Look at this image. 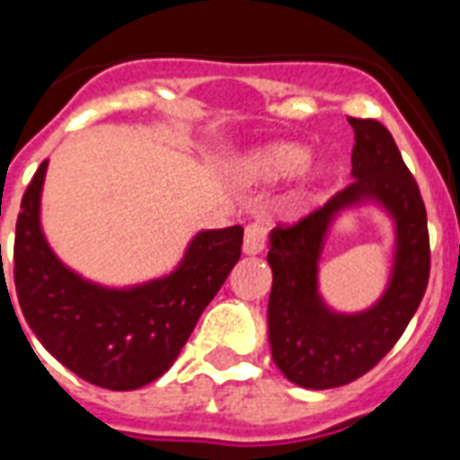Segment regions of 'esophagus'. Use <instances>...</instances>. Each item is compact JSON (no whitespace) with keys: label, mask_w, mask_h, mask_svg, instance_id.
Listing matches in <instances>:
<instances>
[{"label":"esophagus","mask_w":460,"mask_h":460,"mask_svg":"<svg viewBox=\"0 0 460 460\" xmlns=\"http://www.w3.org/2000/svg\"><path fill=\"white\" fill-rule=\"evenodd\" d=\"M267 243V226L265 224H248L243 236V252L248 255H258L265 251Z\"/></svg>","instance_id":"34e87169"}]
</instances>
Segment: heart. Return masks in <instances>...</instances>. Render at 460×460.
<instances>
[{
	"label": "heart",
	"mask_w": 460,
	"mask_h": 460,
	"mask_svg": "<svg viewBox=\"0 0 460 460\" xmlns=\"http://www.w3.org/2000/svg\"><path fill=\"white\" fill-rule=\"evenodd\" d=\"M307 159H310V150L305 146L279 140V143L255 147L243 157H238L231 166V176L238 186H267V183H277V181L301 172L307 164Z\"/></svg>",
	"instance_id": "1"
}]
</instances>
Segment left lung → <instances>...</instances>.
Returning <instances> with one entry per match:
<instances>
[{
  "label": "left lung",
  "instance_id": "obj_1",
  "mask_svg": "<svg viewBox=\"0 0 460 460\" xmlns=\"http://www.w3.org/2000/svg\"><path fill=\"white\" fill-rule=\"evenodd\" d=\"M349 121L356 131L353 181L301 222L270 234L272 358L288 382L305 389H334L372 370L406 332L429 279L428 212L413 173L379 121ZM363 201H377L394 219L393 279L383 298L363 314H334L316 291L321 248L333 217Z\"/></svg>",
  "mask_w": 460,
  "mask_h": 460
}]
</instances>
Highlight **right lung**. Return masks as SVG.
<instances>
[{
    "label": "right lung",
    "mask_w": 460,
    "mask_h": 460,
    "mask_svg": "<svg viewBox=\"0 0 460 460\" xmlns=\"http://www.w3.org/2000/svg\"><path fill=\"white\" fill-rule=\"evenodd\" d=\"M45 172L42 162L25 188L13 241V284L25 322L61 365L90 385L111 392L150 385L179 358L241 258L243 226L195 234L166 277L128 288L100 287L68 270L47 243L40 226Z\"/></svg>",
    "instance_id": "right-lung-1"
}]
</instances>
